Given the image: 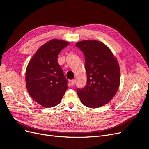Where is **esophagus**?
<instances>
[{
  "label": "esophagus",
  "instance_id": "34e87169",
  "mask_svg": "<svg viewBox=\"0 0 149 149\" xmlns=\"http://www.w3.org/2000/svg\"><path fill=\"white\" fill-rule=\"evenodd\" d=\"M70 81H71L72 85H75L76 84V80H71Z\"/></svg>",
  "mask_w": 149,
  "mask_h": 149
}]
</instances>
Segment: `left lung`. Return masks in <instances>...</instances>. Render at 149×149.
<instances>
[{
	"label": "left lung",
	"instance_id": "8db88e82",
	"mask_svg": "<svg viewBox=\"0 0 149 149\" xmlns=\"http://www.w3.org/2000/svg\"><path fill=\"white\" fill-rule=\"evenodd\" d=\"M83 52L87 81L82 89L77 88L81 103L90 108L101 107L111 101L118 89L120 70L118 61L103 43L82 40L75 44Z\"/></svg>",
	"mask_w": 149,
	"mask_h": 149
}]
</instances>
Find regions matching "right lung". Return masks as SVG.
Masks as SVG:
<instances>
[{
	"label": "right lung",
	"instance_id": "1",
	"mask_svg": "<svg viewBox=\"0 0 149 149\" xmlns=\"http://www.w3.org/2000/svg\"><path fill=\"white\" fill-rule=\"evenodd\" d=\"M69 43L59 39L49 40L37 49L27 66V90L43 107L57 106L68 89V81L58 63V56Z\"/></svg>",
	"mask_w": 149,
	"mask_h": 149
}]
</instances>
